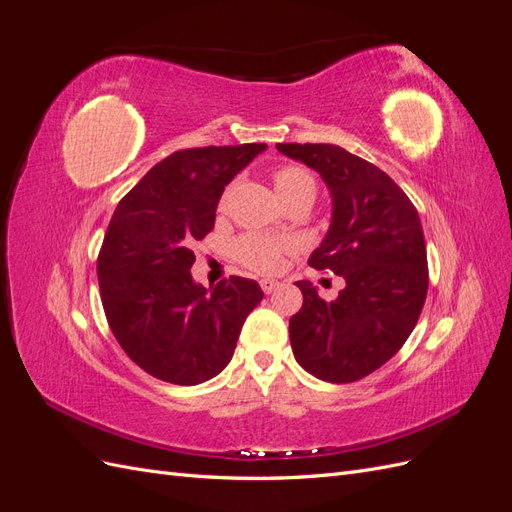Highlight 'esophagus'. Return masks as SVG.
<instances>
[{
  "mask_svg": "<svg viewBox=\"0 0 512 512\" xmlns=\"http://www.w3.org/2000/svg\"><path fill=\"white\" fill-rule=\"evenodd\" d=\"M277 286H280V282L277 280H271V277H265V280H260V288H262V292H273Z\"/></svg>",
  "mask_w": 512,
  "mask_h": 512,
  "instance_id": "34e87169",
  "label": "esophagus"
}]
</instances>
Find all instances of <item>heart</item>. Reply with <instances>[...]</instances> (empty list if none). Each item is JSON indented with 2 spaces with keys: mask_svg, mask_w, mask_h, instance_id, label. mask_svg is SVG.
<instances>
[{
  "mask_svg": "<svg viewBox=\"0 0 512 512\" xmlns=\"http://www.w3.org/2000/svg\"><path fill=\"white\" fill-rule=\"evenodd\" d=\"M273 185L275 192L280 194L284 203L299 194H314L316 196V181L301 166H280L273 170ZM228 196V194H226ZM224 196V200H226ZM297 250V243L288 237H269V235H250L239 237L232 243V254L241 262L243 267L256 273H275L282 269L284 256Z\"/></svg>",
  "mask_w": 512,
  "mask_h": 512,
  "instance_id": "1",
  "label": "heart"
}]
</instances>
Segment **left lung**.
<instances>
[{
	"label": "left lung",
	"instance_id": "obj_1",
	"mask_svg": "<svg viewBox=\"0 0 512 512\" xmlns=\"http://www.w3.org/2000/svg\"><path fill=\"white\" fill-rule=\"evenodd\" d=\"M277 151L327 183L331 226L307 262L346 280L335 301L297 282L303 305L290 318L294 359L324 382H356L397 354L421 316L429 286L421 220L384 170L342 147L277 143Z\"/></svg>",
	"mask_w": 512,
	"mask_h": 512
}]
</instances>
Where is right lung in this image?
Here are the masks:
<instances>
[{"label":"right lung","mask_w":512,"mask_h":512,"mask_svg":"<svg viewBox=\"0 0 512 512\" xmlns=\"http://www.w3.org/2000/svg\"><path fill=\"white\" fill-rule=\"evenodd\" d=\"M265 143L181 149L119 200L98 256L102 307L119 346L149 376L200 384L230 363L245 318L265 292L232 275L192 280V243L215 224L226 185Z\"/></svg>","instance_id":"obj_1"}]
</instances>
